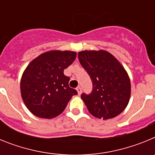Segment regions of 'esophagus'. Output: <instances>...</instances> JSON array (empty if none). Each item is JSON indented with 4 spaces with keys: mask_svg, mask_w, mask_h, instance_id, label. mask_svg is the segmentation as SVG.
I'll return each instance as SVG.
<instances>
[{
    "mask_svg": "<svg viewBox=\"0 0 155 155\" xmlns=\"http://www.w3.org/2000/svg\"><path fill=\"white\" fill-rule=\"evenodd\" d=\"M77 91H78V94H81L82 89H81V87L80 86H78V87H77Z\"/></svg>",
    "mask_w": 155,
    "mask_h": 155,
    "instance_id": "34e87169",
    "label": "esophagus"
}]
</instances>
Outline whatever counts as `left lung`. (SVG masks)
I'll return each mask as SVG.
<instances>
[{
    "label": "left lung",
    "mask_w": 155,
    "mask_h": 155,
    "mask_svg": "<svg viewBox=\"0 0 155 155\" xmlns=\"http://www.w3.org/2000/svg\"><path fill=\"white\" fill-rule=\"evenodd\" d=\"M78 59L92 81L91 94H81L88 112L104 120L120 115L127 108L131 93L130 80L124 66L103 50H83Z\"/></svg>",
    "instance_id": "obj_1"
}]
</instances>
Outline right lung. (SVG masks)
Returning a JSON list of instances; mask_svg holds the SVG:
<instances>
[{"mask_svg":"<svg viewBox=\"0 0 155 155\" xmlns=\"http://www.w3.org/2000/svg\"><path fill=\"white\" fill-rule=\"evenodd\" d=\"M76 56V52L70 50H50L28 64L21 76L20 89L23 102L32 114L42 119L57 117L78 94L69 87L70 78L64 74Z\"/></svg>","mask_w":155,"mask_h":155,"instance_id":"add662e5","label":"right lung"}]
</instances>
